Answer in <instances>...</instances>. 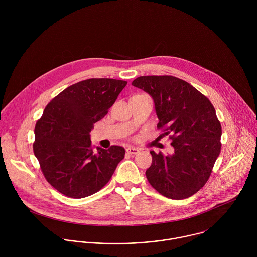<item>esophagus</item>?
Returning <instances> with one entry per match:
<instances>
[{"label":"esophagus","instance_id":"esophagus-1","mask_svg":"<svg viewBox=\"0 0 257 257\" xmlns=\"http://www.w3.org/2000/svg\"><path fill=\"white\" fill-rule=\"evenodd\" d=\"M126 152L130 154H138L140 152V149L137 147H128L126 148Z\"/></svg>","mask_w":257,"mask_h":257}]
</instances>
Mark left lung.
I'll use <instances>...</instances> for the list:
<instances>
[{
    "label": "left lung",
    "instance_id": "obj_1",
    "mask_svg": "<svg viewBox=\"0 0 257 257\" xmlns=\"http://www.w3.org/2000/svg\"><path fill=\"white\" fill-rule=\"evenodd\" d=\"M132 85L153 99L157 127L173 134V154L150 151L148 182L167 198L191 197L207 183L220 155L221 126L214 106L192 85L173 76H141Z\"/></svg>",
    "mask_w": 257,
    "mask_h": 257
}]
</instances>
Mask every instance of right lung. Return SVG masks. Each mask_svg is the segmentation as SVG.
<instances>
[{
  "instance_id": "obj_1",
  "label": "right lung",
  "mask_w": 257,
  "mask_h": 257,
  "mask_svg": "<svg viewBox=\"0 0 257 257\" xmlns=\"http://www.w3.org/2000/svg\"><path fill=\"white\" fill-rule=\"evenodd\" d=\"M126 81L92 78L53 98L35 128L34 152L41 171L61 194L80 199L110 181L125 150L117 146L93 150L90 133L113 105Z\"/></svg>"
}]
</instances>
